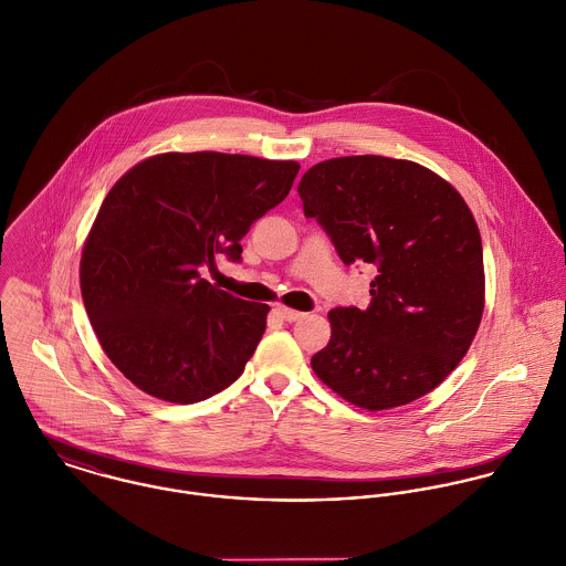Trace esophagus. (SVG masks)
Returning <instances> with one entry per match:
<instances>
[{"label":"esophagus","instance_id":"esophagus-1","mask_svg":"<svg viewBox=\"0 0 566 566\" xmlns=\"http://www.w3.org/2000/svg\"><path fill=\"white\" fill-rule=\"evenodd\" d=\"M275 313H277L284 322H297V319H302V317H304V313L293 311V308H286V306H282V304H277V306H275Z\"/></svg>","mask_w":566,"mask_h":566}]
</instances>
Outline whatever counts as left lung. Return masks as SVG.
Masks as SVG:
<instances>
[{
    "mask_svg": "<svg viewBox=\"0 0 566 566\" xmlns=\"http://www.w3.org/2000/svg\"><path fill=\"white\" fill-rule=\"evenodd\" d=\"M297 192L345 264H371L369 306L328 313L311 358L347 402L380 411L436 389L468 352L483 313V249L465 201L429 168L380 155L313 166Z\"/></svg>",
    "mask_w": 566,
    "mask_h": 566,
    "instance_id": "left-lung-1",
    "label": "left lung"
}]
</instances>
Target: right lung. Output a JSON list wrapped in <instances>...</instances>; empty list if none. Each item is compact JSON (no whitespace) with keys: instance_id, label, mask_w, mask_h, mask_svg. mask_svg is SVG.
<instances>
[{"instance_id":"obj_1","label":"right lung","mask_w":566,"mask_h":566,"mask_svg":"<svg viewBox=\"0 0 566 566\" xmlns=\"http://www.w3.org/2000/svg\"><path fill=\"white\" fill-rule=\"evenodd\" d=\"M300 164L164 153L133 166L101 206L81 258L85 311L105 354L142 391L201 402L229 387L266 328V304L201 277L282 203Z\"/></svg>"}]
</instances>
